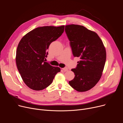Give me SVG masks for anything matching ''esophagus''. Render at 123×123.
I'll return each mask as SVG.
<instances>
[{
  "label": "esophagus",
  "instance_id": "obj_1",
  "mask_svg": "<svg viewBox=\"0 0 123 123\" xmlns=\"http://www.w3.org/2000/svg\"><path fill=\"white\" fill-rule=\"evenodd\" d=\"M63 71H64V72H66V71H67L68 70V68H67V67H65V68H62Z\"/></svg>",
  "mask_w": 123,
  "mask_h": 123
}]
</instances>
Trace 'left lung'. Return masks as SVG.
<instances>
[{"label": "left lung", "instance_id": "obj_1", "mask_svg": "<svg viewBox=\"0 0 123 123\" xmlns=\"http://www.w3.org/2000/svg\"><path fill=\"white\" fill-rule=\"evenodd\" d=\"M74 57L80 60L72 69L74 78L69 81L73 88L79 92L91 90L99 81L106 60V51L98 34L85 27L72 24L65 26Z\"/></svg>", "mask_w": 123, "mask_h": 123}]
</instances>
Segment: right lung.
Instances as JSON below:
<instances>
[{
  "label": "right lung",
  "instance_id": "obj_1",
  "mask_svg": "<svg viewBox=\"0 0 123 123\" xmlns=\"http://www.w3.org/2000/svg\"><path fill=\"white\" fill-rule=\"evenodd\" d=\"M65 26H44L27 33L20 41L16 52V63L25 84L34 91L42 90L49 86L59 67L45 62L50 43L59 38Z\"/></svg>",
  "mask_w": 123,
  "mask_h": 123
}]
</instances>
